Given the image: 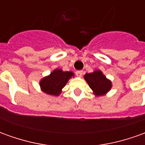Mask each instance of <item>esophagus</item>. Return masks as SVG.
Returning a JSON list of instances; mask_svg holds the SVG:
<instances>
[{
  "instance_id": "1",
  "label": "esophagus",
  "mask_w": 145,
  "mask_h": 145,
  "mask_svg": "<svg viewBox=\"0 0 145 145\" xmlns=\"http://www.w3.org/2000/svg\"><path fill=\"white\" fill-rule=\"evenodd\" d=\"M75 74L78 77H82V74H83V71H77L75 72Z\"/></svg>"
}]
</instances>
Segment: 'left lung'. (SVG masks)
<instances>
[{
	"instance_id": "left-lung-1",
	"label": "left lung",
	"mask_w": 145,
	"mask_h": 145,
	"mask_svg": "<svg viewBox=\"0 0 145 145\" xmlns=\"http://www.w3.org/2000/svg\"><path fill=\"white\" fill-rule=\"evenodd\" d=\"M85 79L96 95L106 94L111 88L110 81L100 71H95L93 73L86 74Z\"/></svg>"
}]
</instances>
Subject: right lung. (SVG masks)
I'll return each instance as SVG.
<instances>
[{"instance_id":"right-lung-1","label":"right lung","mask_w":145,"mask_h":145,"mask_svg":"<svg viewBox=\"0 0 145 145\" xmlns=\"http://www.w3.org/2000/svg\"><path fill=\"white\" fill-rule=\"evenodd\" d=\"M71 76H74L71 71L64 72L60 69L55 70L50 75L42 79L40 82L42 90L49 95H58Z\"/></svg>"}]
</instances>
